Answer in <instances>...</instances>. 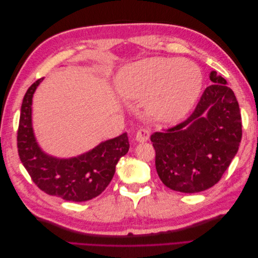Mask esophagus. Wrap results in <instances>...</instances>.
Listing matches in <instances>:
<instances>
[{"label": "esophagus", "instance_id": "1", "mask_svg": "<svg viewBox=\"0 0 258 258\" xmlns=\"http://www.w3.org/2000/svg\"><path fill=\"white\" fill-rule=\"evenodd\" d=\"M150 136H151V130L148 128H142L138 130L136 139L139 142H146L147 140L150 139Z\"/></svg>", "mask_w": 258, "mask_h": 258}]
</instances>
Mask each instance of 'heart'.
<instances>
[{"mask_svg":"<svg viewBox=\"0 0 258 258\" xmlns=\"http://www.w3.org/2000/svg\"><path fill=\"white\" fill-rule=\"evenodd\" d=\"M200 88V70L189 60L144 59L124 68L117 77V89L123 98L147 100L150 113L168 121L186 115Z\"/></svg>","mask_w":258,"mask_h":258,"instance_id":"heart-1","label":"heart"}]
</instances>
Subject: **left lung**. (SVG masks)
<instances>
[{
    "instance_id": "8db88e82",
    "label": "left lung",
    "mask_w": 258,
    "mask_h": 258,
    "mask_svg": "<svg viewBox=\"0 0 258 258\" xmlns=\"http://www.w3.org/2000/svg\"><path fill=\"white\" fill-rule=\"evenodd\" d=\"M210 80L214 84L206 88L188 118L151 137L157 173L175 191L195 194L214 186L239 150L242 122L237 98L216 72H211Z\"/></svg>"
}]
</instances>
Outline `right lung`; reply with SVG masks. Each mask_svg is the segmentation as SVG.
<instances>
[{
    "label": "right lung",
    "instance_id": "obj_1",
    "mask_svg": "<svg viewBox=\"0 0 258 258\" xmlns=\"http://www.w3.org/2000/svg\"><path fill=\"white\" fill-rule=\"evenodd\" d=\"M43 79L30 86L22 100L17 147L19 158L34 184L63 200L83 202L95 198L110 184L117 162L129 151L127 134L107 140L79 157L59 159L38 147L32 129V98Z\"/></svg>",
    "mask_w": 258,
    "mask_h": 258
}]
</instances>
